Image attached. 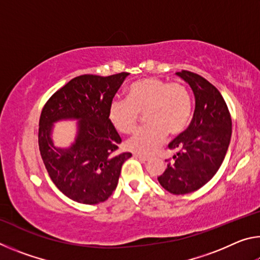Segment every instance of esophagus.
<instances>
[{
  "instance_id": "34e87169",
  "label": "esophagus",
  "mask_w": 260,
  "mask_h": 260,
  "mask_svg": "<svg viewBox=\"0 0 260 260\" xmlns=\"http://www.w3.org/2000/svg\"><path fill=\"white\" fill-rule=\"evenodd\" d=\"M135 157H136V158H139V159H140L141 161H143V162H146L147 160H149V157H147V156H143V155H140V153H136Z\"/></svg>"
}]
</instances>
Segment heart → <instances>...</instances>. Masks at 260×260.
Masks as SVG:
<instances>
[{
    "mask_svg": "<svg viewBox=\"0 0 260 260\" xmlns=\"http://www.w3.org/2000/svg\"><path fill=\"white\" fill-rule=\"evenodd\" d=\"M192 101L186 86L158 78H144L127 88L126 100H113L108 118L121 134L136 129L140 114L146 113L148 125L127 141L126 147L138 153H151L161 146L166 135H179L191 118Z\"/></svg>",
    "mask_w": 260,
    "mask_h": 260,
    "instance_id": "obj_1",
    "label": "heart"
}]
</instances>
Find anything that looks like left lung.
I'll list each match as a JSON object with an SVG mask.
<instances>
[{
  "instance_id": "8db88e82",
  "label": "left lung",
  "mask_w": 260,
  "mask_h": 260,
  "mask_svg": "<svg viewBox=\"0 0 260 260\" xmlns=\"http://www.w3.org/2000/svg\"><path fill=\"white\" fill-rule=\"evenodd\" d=\"M177 74L191 87L195 111L188 128L169 144L174 151L173 161L167 164L158 181L171 193L184 195L203 187L217 173L231 142L232 118L212 83L187 70Z\"/></svg>"
}]
</instances>
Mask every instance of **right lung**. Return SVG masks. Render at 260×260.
Here are the masks:
<instances>
[{"instance_id": "right-lung-1", "label": "right lung", "mask_w": 260, "mask_h": 260, "mask_svg": "<svg viewBox=\"0 0 260 260\" xmlns=\"http://www.w3.org/2000/svg\"><path fill=\"white\" fill-rule=\"evenodd\" d=\"M129 73L109 77L83 74L50 96L39 121V148L52 182L69 199L82 204L107 201L116 189L121 166L131 152L116 155L121 138L108 118L109 105ZM79 119L76 142L56 148L50 138L52 124Z\"/></svg>"}]
</instances>
